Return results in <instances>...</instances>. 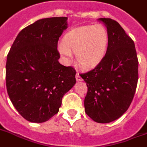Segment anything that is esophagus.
<instances>
[{
	"mask_svg": "<svg viewBox=\"0 0 147 147\" xmlns=\"http://www.w3.org/2000/svg\"><path fill=\"white\" fill-rule=\"evenodd\" d=\"M76 80H77L78 81H82V78H81V76H80V75L78 73L76 74Z\"/></svg>",
	"mask_w": 147,
	"mask_h": 147,
	"instance_id": "esophagus-1",
	"label": "esophagus"
}]
</instances>
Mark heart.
<instances>
[{"label": "heart", "mask_w": 147, "mask_h": 147, "mask_svg": "<svg viewBox=\"0 0 147 147\" xmlns=\"http://www.w3.org/2000/svg\"><path fill=\"white\" fill-rule=\"evenodd\" d=\"M111 35L103 24H89L70 30L64 35L59 51L67 60L76 54L78 63L84 68L100 63L108 53Z\"/></svg>", "instance_id": "1"}]
</instances>
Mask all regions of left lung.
Returning a JSON list of instances; mask_svg holds the SVG:
<instances>
[{
    "instance_id": "1",
    "label": "left lung",
    "mask_w": 147,
    "mask_h": 147,
    "mask_svg": "<svg viewBox=\"0 0 147 147\" xmlns=\"http://www.w3.org/2000/svg\"><path fill=\"white\" fill-rule=\"evenodd\" d=\"M111 35L104 60L80 76L86 82L85 112L95 122L108 123L120 117L134 98L138 80V59L132 39L117 22L101 18Z\"/></svg>"
}]
</instances>
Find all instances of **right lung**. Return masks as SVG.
<instances>
[{
    "label": "right lung",
    "instance_id": "obj_1",
    "mask_svg": "<svg viewBox=\"0 0 147 147\" xmlns=\"http://www.w3.org/2000/svg\"><path fill=\"white\" fill-rule=\"evenodd\" d=\"M66 17L42 18L22 30L7 55L9 97L28 121L43 123L58 113L62 98L76 83V69L59 63V37Z\"/></svg>",
    "mask_w": 147,
    "mask_h": 147
}]
</instances>
